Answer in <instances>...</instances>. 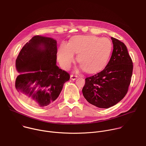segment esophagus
Returning <instances> with one entry per match:
<instances>
[{
  "instance_id": "1",
  "label": "esophagus",
  "mask_w": 146,
  "mask_h": 146,
  "mask_svg": "<svg viewBox=\"0 0 146 146\" xmlns=\"http://www.w3.org/2000/svg\"><path fill=\"white\" fill-rule=\"evenodd\" d=\"M70 78L72 80H75L77 78V76H75V75H73V74H71L70 75Z\"/></svg>"
}]
</instances>
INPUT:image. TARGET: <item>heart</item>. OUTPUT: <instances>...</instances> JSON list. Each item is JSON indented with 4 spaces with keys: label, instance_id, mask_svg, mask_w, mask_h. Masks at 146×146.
I'll return each instance as SVG.
<instances>
[{
    "label": "heart",
    "instance_id": "1",
    "mask_svg": "<svg viewBox=\"0 0 146 146\" xmlns=\"http://www.w3.org/2000/svg\"><path fill=\"white\" fill-rule=\"evenodd\" d=\"M112 44L106 38L94 35H78L69 44L62 43L58 50V59L63 68L69 69L78 53L77 61L87 73L102 70L107 64L111 54Z\"/></svg>",
    "mask_w": 146,
    "mask_h": 146
}]
</instances>
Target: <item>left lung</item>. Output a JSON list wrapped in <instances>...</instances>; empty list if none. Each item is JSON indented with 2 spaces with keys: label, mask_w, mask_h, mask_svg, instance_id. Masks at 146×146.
I'll return each instance as SVG.
<instances>
[{
  "label": "left lung",
  "mask_w": 146,
  "mask_h": 146,
  "mask_svg": "<svg viewBox=\"0 0 146 146\" xmlns=\"http://www.w3.org/2000/svg\"><path fill=\"white\" fill-rule=\"evenodd\" d=\"M113 49L110 60L100 72L85 78L82 92L91 104L108 108L120 102L131 83L133 63L126 46L111 37Z\"/></svg>",
  "instance_id": "obj_1"
}]
</instances>
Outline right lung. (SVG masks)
<instances>
[{
	"label": "right lung",
	"instance_id": "right-lung-1",
	"mask_svg": "<svg viewBox=\"0 0 146 146\" xmlns=\"http://www.w3.org/2000/svg\"><path fill=\"white\" fill-rule=\"evenodd\" d=\"M57 41L39 35L22 47L15 66L23 73L17 76L15 88L27 103L38 107L47 106L57 99L70 79L69 74L57 66Z\"/></svg>",
	"mask_w": 146,
	"mask_h": 146
}]
</instances>
